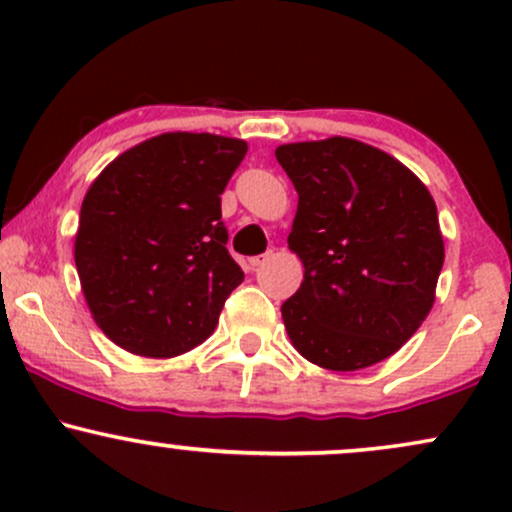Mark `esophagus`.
I'll return each mask as SVG.
<instances>
[{"mask_svg":"<svg viewBox=\"0 0 512 512\" xmlns=\"http://www.w3.org/2000/svg\"><path fill=\"white\" fill-rule=\"evenodd\" d=\"M267 257H269V255H257V257H250V267H252V269H257V267H260V264L267 262Z\"/></svg>","mask_w":512,"mask_h":512,"instance_id":"34e87169","label":"esophagus"}]
</instances>
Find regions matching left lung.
I'll return each instance as SVG.
<instances>
[{"instance_id": "1", "label": "left lung", "mask_w": 512, "mask_h": 512, "mask_svg": "<svg viewBox=\"0 0 512 512\" xmlns=\"http://www.w3.org/2000/svg\"><path fill=\"white\" fill-rule=\"evenodd\" d=\"M274 154L298 192L289 250L305 269L281 305L291 344L339 373L385 361L436 301L445 245L431 192L397 158L349 137Z\"/></svg>"}]
</instances>
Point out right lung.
<instances>
[{
	"mask_svg": "<svg viewBox=\"0 0 512 512\" xmlns=\"http://www.w3.org/2000/svg\"><path fill=\"white\" fill-rule=\"evenodd\" d=\"M245 154L243 139L166 132L127 149L91 182L74 262L110 342L173 358L214 332L245 276L221 221V195Z\"/></svg>",
	"mask_w": 512,
	"mask_h": 512,
	"instance_id": "right-lung-1",
	"label": "right lung"
}]
</instances>
